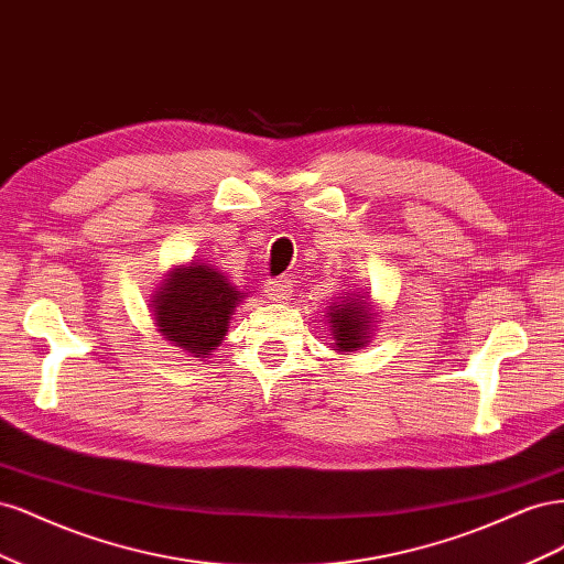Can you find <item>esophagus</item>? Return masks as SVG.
I'll return each mask as SVG.
<instances>
[{"instance_id":"34e87169","label":"esophagus","mask_w":564,"mask_h":564,"mask_svg":"<svg viewBox=\"0 0 564 564\" xmlns=\"http://www.w3.org/2000/svg\"><path fill=\"white\" fill-rule=\"evenodd\" d=\"M263 292L272 303H282L292 294V282L289 280H268L263 284Z\"/></svg>"}]
</instances>
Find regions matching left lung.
<instances>
[{"mask_svg": "<svg viewBox=\"0 0 564 564\" xmlns=\"http://www.w3.org/2000/svg\"><path fill=\"white\" fill-rule=\"evenodd\" d=\"M324 317H327L329 336L334 340L332 348L340 355L365 348L381 322L369 292H360L357 286L348 289V284L338 286V292L327 303Z\"/></svg>", "mask_w": 564, "mask_h": 564, "instance_id": "left-lung-1", "label": "left lung"}]
</instances>
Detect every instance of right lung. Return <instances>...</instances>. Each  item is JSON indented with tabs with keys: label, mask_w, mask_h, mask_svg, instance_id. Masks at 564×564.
I'll use <instances>...</instances> for the list:
<instances>
[{
	"label": "right lung",
	"mask_w": 564,
	"mask_h": 564,
	"mask_svg": "<svg viewBox=\"0 0 564 564\" xmlns=\"http://www.w3.org/2000/svg\"><path fill=\"white\" fill-rule=\"evenodd\" d=\"M245 296L224 270L193 261L166 270L148 308L164 340L193 357H209L226 338Z\"/></svg>",
	"instance_id": "right-lung-1"
}]
</instances>
